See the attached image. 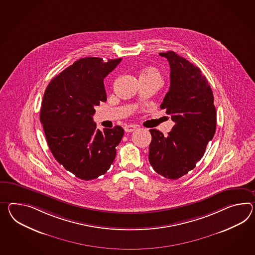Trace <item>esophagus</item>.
Here are the masks:
<instances>
[{"label": "esophagus", "mask_w": 255, "mask_h": 255, "mask_svg": "<svg viewBox=\"0 0 255 255\" xmlns=\"http://www.w3.org/2000/svg\"><path fill=\"white\" fill-rule=\"evenodd\" d=\"M136 129V126H134V125H125V130L127 132H131V131H133Z\"/></svg>", "instance_id": "34e87169"}]
</instances>
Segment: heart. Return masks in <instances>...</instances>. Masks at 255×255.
<instances>
[{"label": "heart", "instance_id": "obj_1", "mask_svg": "<svg viewBox=\"0 0 255 255\" xmlns=\"http://www.w3.org/2000/svg\"><path fill=\"white\" fill-rule=\"evenodd\" d=\"M142 75L143 76H155V77H158V78H160V75H159V73L155 70V69L150 68L147 69V70H145L144 72H143Z\"/></svg>", "mask_w": 255, "mask_h": 255}]
</instances>
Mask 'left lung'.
I'll use <instances>...</instances> for the list:
<instances>
[{"label": "left lung", "instance_id": "1", "mask_svg": "<svg viewBox=\"0 0 255 255\" xmlns=\"http://www.w3.org/2000/svg\"><path fill=\"white\" fill-rule=\"evenodd\" d=\"M170 66V87L160 105L175 123L168 136L150 129V165L177 180L195 168L216 132L217 112L211 87L202 71L174 51L161 52Z\"/></svg>", "mask_w": 255, "mask_h": 255}]
</instances>
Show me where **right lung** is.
Returning a JSON list of instances; mask_svg holds the SVG:
<instances>
[{"label": "right lung", "mask_w": 255, "mask_h": 255, "mask_svg": "<svg viewBox=\"0 0 255 255\" xmlns=\"http://www.w3.org/2000/svg\"><path fill=\"white\" fill-rule=\"evenodd\" d=\"M121 61L79 59L55 76L44 92L39 118L50 152L78 179L104 175L125 134L119 125L97 130L93 121L95 108L107 100L103 80Z\"/></svg>", "instance_id": "obj_1"}]
</instances>
